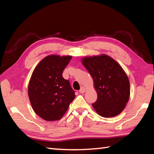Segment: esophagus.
I'll return each mask as SVG.
<instances>
[{
    "instance_id": "34e87169",
    "label": "esophagus",
    "mask_w": 154,
    "mask_h": 154,
    "mask_svg": "<svg viewBox=\"0 0 154 154\" xmlns=\"http://www.w3.org/2000/svg\"><path fill=\"white\" fill-rule=\"evenodd\" d=\"M85 92V88L84 87H81L80 90H79V93H84Z\"/></svg>"
}]
</instances>
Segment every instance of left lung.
Masks as SVG:
<instances>
[{
	"label": "left lung",
	"instance_id": "8db88e82",
	"mask_svg": "<svg viewBox=\"0 0 154 154\" xmlns=\"http://www.w3.org/2000/svg\"><path fill=\"white\" fill-rule=\"evenodd\" d=\"M83 64L94 81L97 99L93 106L100 116H115L124 109L130 97V82L117 62L106 55L85 57Z\"/></svg>",
	"mask_w": 154,
	"mask_h": 154
}]
</instances>
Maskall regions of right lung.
Masks as SVG:
<instances>
[{
    "instance_id": "add662e5",
    "label": "right lung",
    "mask_w": 154,
    "mask_h": 154,
    "mask_svg": "<svg viewBox=\"0 0 154 154\" xmlns=\"http://www.w3.org/2000/svg\"><path fill=\"white\" fill-rule=\"evenodd\" d=\"M71 56L49 55L32 73L28 96L35 112L45 120L61 119L75 99V91L62 73Z\"/></svg>"
}]
</instances>
